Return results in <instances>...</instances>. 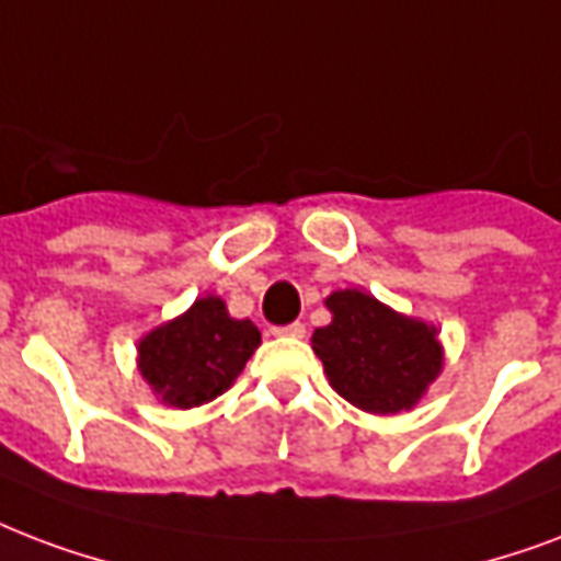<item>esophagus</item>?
Listing matches in <instances>:
<instances>
[{
    "instance_id": "esophagus-1",
    "label": "esophagus",
    "mask_w": 561,
    "mask_h": 561,
    "mask_svg": "<svg viewBox=\"0 0 561 561\" xmlns=\"http://www.w3.org/2000/svg\"><path fill=\"white\" fill-rule=\"evenodd\" d=\"M273 335L302 337V335H306V323H299V320H294V323H285V327H273Z\"/></svg>"
}]
</instances>
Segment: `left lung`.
<instances>
[{
	"instance_id": "obj_1",
	"label": "left lung",
	"mask_w": 561,
	"mask_h": 561,
	"mask_svg": "<svg viewBox=\"0 0 561 561\" xmlns=\"http://www.w3.org/2000/svg\"><path fill=\"white\" fill-rule=\"evenodd\" d=\"M327 306L332 323L314 329L311 344L332 388L362 412L412 409L442 370L435 329L362 290H335Z\"/></svg>"
}]
</instances>
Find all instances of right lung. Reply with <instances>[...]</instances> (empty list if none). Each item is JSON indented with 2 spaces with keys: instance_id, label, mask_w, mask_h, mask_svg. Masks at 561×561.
<instances>
[{
  "instance_id": "right-lung-1",
  "label": "right lung",
  "mask_w": 561,
  "mask_h": 561,
  "mask_svg": "<svg viewBox=\"0 0 561 561\" xmlns=\"http://www.w3.org/2000/svg\"><path fill=\"white\" fill-rule=\"evenodd\" d=\"M259 344L252 320L229 318L224 299L203 297L140 341L138 367L164 403L194 409L224 394Z\"/></svg>"
}]
</instances>
